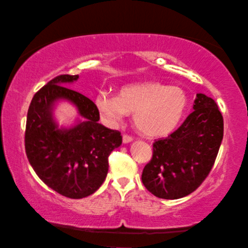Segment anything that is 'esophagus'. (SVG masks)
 Masks as SVG:
<instances>
[{
	"instance_id": "esophagus-1",
	"label": "esophagus",
	"mask_w": 248,
	"mask_h": 248,
	"mask_svg": "<svg viewBox=\"0 0 248 248\" xmlns=\"http://www.w3.org/2000/svg\"><path fill=\"white\" fill-rule=\"evenodd\" d=\"M133 140H134L133 136H131V135H127V134H124L123 135V143H125V144L131 143Z\"/></svg>"
}]
</instances>
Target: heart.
I'll return each instance as SVG.
<instances>
[{"instance_id":"b5f03b06","label":"heart","mask_w":248,"mask_h":248,"mask_svg":"<svg viewBox=\"0 0 248 248\" xmlns=\"http://www.w3.org/2000/svg\"><path fill=\"white\" fill-rule=\"evenodd\" d=\"M188 97L181 88L160 82H140L121 89L119 96L100 91L95 107L109 124H117L126 113L140 132L147 136H164L172 132L184 116Z\"/></svg>"}]
</instances>
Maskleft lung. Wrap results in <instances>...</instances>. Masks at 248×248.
<instances>
[{
	"label": "left lung",
	"mask_w": 248,
	"mask_h": 248,
	"mask_svg": "<svg viewBox=\"0 0 248 248\" xmlns=\"http://www.w3.org/2000/svg\"><path fill=\"white\" fill-rule=\"evenodd\" d=\"M194 111L181 126L153 144V158L145 166L141 181L154 196L184 198L208 177L223 140V116L216 101L198 93Z\"/></svg>",
	"instance_id": "obj_1"
}]
</instances>
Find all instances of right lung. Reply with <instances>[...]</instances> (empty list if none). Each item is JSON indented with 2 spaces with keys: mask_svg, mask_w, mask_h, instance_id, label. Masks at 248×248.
<instances>
[{
  "mask_svg": "<svg viewBox=\"0 0 248 248\" xmlns=\"http://www.w3.org/2000/svg\"><path fill=\"white\" fill-rule=\"evenodd\" d=\"M78 75L50 80L32 97L27 112L25 151L32 169L45 185L63 197L86 198L107 178L108 156L122 144L119 131L97 123L95 104L66 86ZM67 99L78 108L83 121L59 129L52 116L54 103Z\"/></svg>",
  "mask_w": 248,
  "mask_h": 248,
  "instance_id": "right-lung-1",
  "label": "right lung"
}]
</instances>
